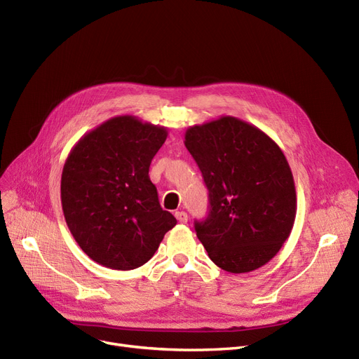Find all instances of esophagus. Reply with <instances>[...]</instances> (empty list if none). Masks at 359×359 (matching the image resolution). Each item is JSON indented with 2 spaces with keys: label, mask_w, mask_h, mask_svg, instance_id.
<instances>
[{
  "label": "esophagus",
  "mask_w": 359,
  "mask_h": 359,
  "mask_svg": "<svg viewBox=\"0 0 359 359\" xmlns=\"http://www.w3.org/2000/svg\"><path fill=\"white\" fill-rule=\"evenodd\" d=\"M175 217H176V219H177L180 224L187 222V214H186L184 211H177V212L175 214Z\"/></svg>",
  "instance_id": "obj_1"
}]
</instances>
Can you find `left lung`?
Segmentation results:
<instances>
[{
	"label": "left lung",
	"mask_w": 359,
	"mask_h": 359,
	"mask_svg": "<svg viewBox=\"0 0 359 359\" xmlns=\"http://www.w3.org/2000/svg\"><path fill=\"white\" fill-rule=\"evenodd\" d=\"M184 145L210 192V212L196 236L215 265L246 273L266 263L290 237L297 214L291 167L279 145L241 119L186 130Z\"/></svg>",
	"instance_id": "left-lung-1"
}]
</instances>
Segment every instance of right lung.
<instances>
[{
	"label": "right lung",
	"mask_w": 359,
	"mask_h": 359,
	"mask_svg": "<svg viewBox=\"0 0 359 359\" xmlns=\"http://www.w3.org/2000/svg\"><path fill=\"white\" fill-rule=\"evenodd\" d=\"M165 138L164 126L125 115L87 132L68 154L61 177L64 217L81 250L99 265L142 266L176 225L148 176Z\"/></svg>",
	"instance_id": "1"
}]
</instances>
